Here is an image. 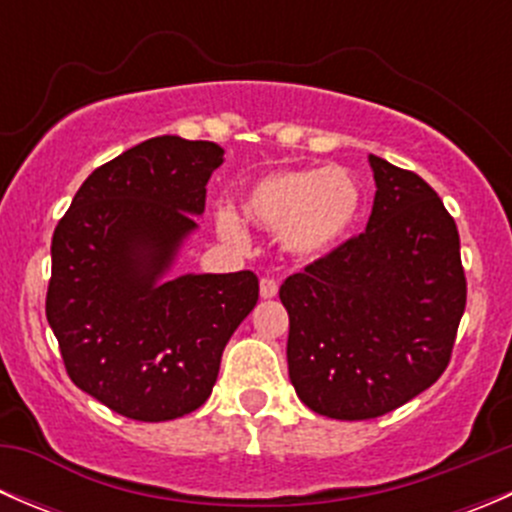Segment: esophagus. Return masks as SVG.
Here are the masks:
<instances>
[{"label":"esophagus","mask_w":512,"mask_h":512,"mask_svg":"<svg viewBox=\"0 0 512 512\" xmlns=\"http://www.w3.org/2000/svg\"><path fill=\"white\" fill-rule=\"evenodd\" d=\"M277 282L272 280V277H262L260 280V297L262 299H272V297H277Z\"/></svg>","instance_id":"esophagus-1"}]
</instances>
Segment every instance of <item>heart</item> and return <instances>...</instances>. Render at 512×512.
<instances>
[{
  "label": "heart",
  "mask_w": 512,
  "mask_h": 512,
  "mask_svg": "<svg viewBox=\"0 0 512 512\" xmlns=\"http://www.w3.org/2000/svg\"><path fill=\"white\" fill-rule=\"evenodd\" d=\"M361 205L359 178L342 165L272 170L237 198L240 218L277 230L280 247L294 257H322L342 245L359 223ZM240 218L230 208L215 213V230L232 245L245 240Z\"/></svg>",
  "instance_id": "1"
}]
</instances>
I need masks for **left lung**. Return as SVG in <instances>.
<instances>
[{
  "mask_svg": "<svg viewBox=\"0 0 512 512\" xmlns=\"http://www.w3.org/2000/svg\"><path fill=\"white\" fill-rule=\"evenodd\" d=\"M369 165L366 230L280 287L289 381L339 421L384 416L436 384L466 309L458 227L436 190L379 156Z\"/></svg>",
  "mask_w": 512,
  "mask_h": 512,
  "instance_id": "obj_1",
  "label": "left lung"
}]
</instances>
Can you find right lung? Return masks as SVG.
<instances>
[{
  "mask_svg": "<svg viewBox=\"0 0 512 512\" xmlns=\"http://www.w3.org/2000/svg\"><path fill=\"white\" fill-rule=\"evenodd\" d=\"M223 156L180 136L138 143L84 180L54 230L46 319L66 371L133 421L200 409L260 297L250 270L170 275Z\"/></svg>",
  "mask_w": 512,
  "mask_h": 512,
  "instance_id": "1",
  "label": "right lung"
}]
</instances>
